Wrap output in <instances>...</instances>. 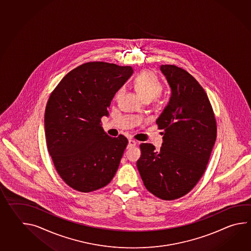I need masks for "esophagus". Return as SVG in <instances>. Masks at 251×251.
<instances>
[{
    "instance_id": "obj_1",
    "label": "esophagus",
    "mask_w": 251,
    "mask_h": 251,
    "mask_svg": "<svg viewBox=\"0 0 251 251\" xmlns=\"http://www.w3.org/2000/svg\"><path fill=\"white\" fill-rule=\"evenodd\" d=\"M136 145H137V142H136L135 140H133V139H129V140H128V149L133 148V147H135Z\"/></svg>"
}]
</instances>
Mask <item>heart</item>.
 <instances>
[{
	"instance_id": "obj_1",
	"label": "heart",
	"mask_w": 251,
	"mask_h": 251,
	"mask_svg": "<svg viewBox=\"0 0 251 251\" xmlns=\"http://www.w3.org/2000/svg\"><path fill=\"white\" fill-rule=\"evenodd\" d=\"M134 88L143 100H152L163 91V86L153 72L145 71L134 79Z\"/></svg>"
}]
</instances>
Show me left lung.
Masks as SVG:
<instances>
[{"label": "left lung", "mask_w": 251, "mask_h": 251, "mask_svg": "<svg viewBox=\"0 0 251 251\" xmlns=\"http://www.w3.org/2000/svg\"><path fill=\"white\" fill-rule=\"evenodd\" d=\"M171 97L156 123L163 144L140 145L137 162L144 185L152 194L174 200L189 193L205 173L216 139V123L205 90L189 73L175 65H161Z\"/></svg>", "instance_id": "1"}]
</instances>
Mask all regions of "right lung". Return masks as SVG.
<instances>
[{"label": "right lung", "mask_w": 251, "mask_h": 251, "mask_svg": "<svg viewBox=\"0 0 251 251\" xmlns=\"http://www.w3.org/2000/svg\"><path fill=\"white\" fill-rule=\"evenodd\" d=\"M133 73L130 66L87 62L69 72L51 93L45 113L48 152L58 174L72 189H101L117 172L128 139L112 138L101 118Z\"/></svg>", "instance_id": "obj_1"}]
</instances>
